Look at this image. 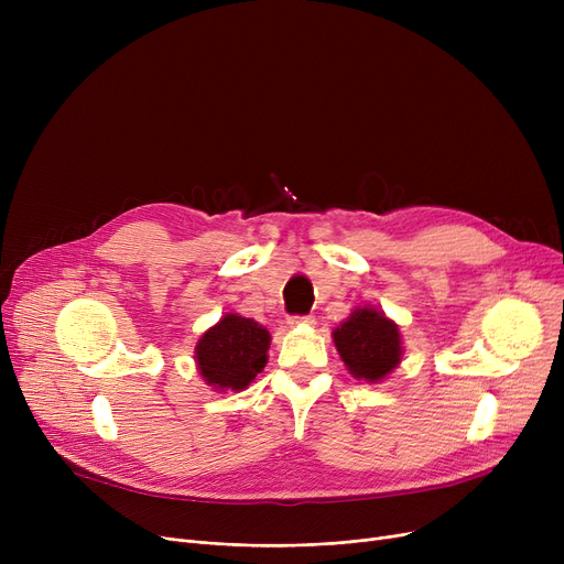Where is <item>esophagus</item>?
I'll return each instance as SVG.
<instances>
[{"instance_id": "1", "label": "esophagus", "mask_w": 564, "mask_h": 564, "mask_svg": "<svg viewBox=\"0 0 564 564\" xmlns=\"http://www.w3.org/2000/svg\"><path fill=\"white\" fill-rule=\"evenodd\" d=\"M288 324L290 327H304V324H313V317L311 315H292V317H288Z\"/></svg>"}]
</instances>
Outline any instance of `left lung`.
Masks as SVG:
<instances>
[{
  "instance_id": "left-lung-1",
  "label": "left lung",
  "mask_w": 564,
  "mask_h": 564,
  "mask_svg": "<svg viewBox=\"0 0 564 564\" xmlns=\"http://www.w3.org/2000/svg\"><path fill=\"white\" fill-rule=\"evenodd\" d=\"M334 343L347 370L357 379L381 381L402 361L398 324L372 306L354 308L336 327Z\"/></svg>"
}]
</instances>
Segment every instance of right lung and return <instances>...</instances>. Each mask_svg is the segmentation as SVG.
Segmentation results:
<instances>
[{
  "mask_svg": "<svg viewBox=\"0 0 564 564\" xmlns=\"http://www.w3.org/2000/svg\"><path fill=\"white\" fill-rule=\"evenodd\" d=\"M270 340V332L256 319L226 313L196 343L194 359L203 381L217 391L247 389L267 364Z\"/></svg>",
  "mask_w": 564,
  "mask_h": 564,
  "instance_id": "obj_1",
  "label": "right lung"
}]
</instances>
